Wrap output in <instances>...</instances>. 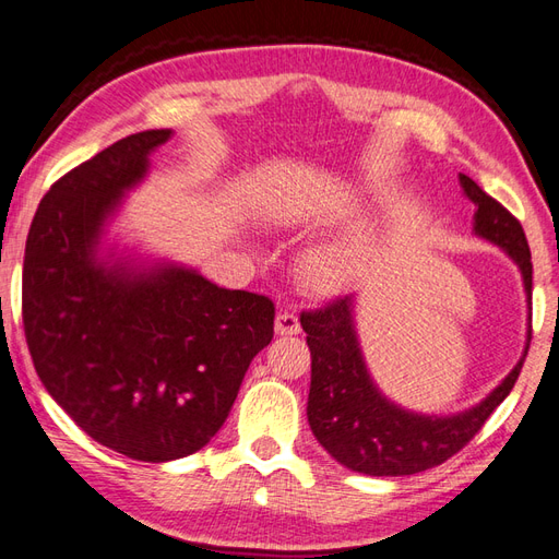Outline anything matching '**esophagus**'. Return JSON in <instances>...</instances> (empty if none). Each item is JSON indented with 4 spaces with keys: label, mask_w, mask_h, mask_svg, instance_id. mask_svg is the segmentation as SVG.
<instances>
[{
    "label": "esophagus",
    "mask_w": 559,
    "mask_h": 559,
    "mask_svg": "<svg viewBox=\"0 0 559 559\" xmlns=\"http://www.w3.org/2000/svg\"><path fill=\"white\" fill-rule=\"evenodd\" d=\"M275 332L280 336H294L301 332V322H298V316L292 310H280L275 318Z\"/></svg>",
    "instance_id": "esophagus-1"
}]
</instances>
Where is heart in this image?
<instances>
[{"label": "heart", "mask_w": 559, "mask_h": 559, "mask_svg": "<svg viewBox=\"0 0 559 559\" xmlns=\"http://www.w3.org/2000/svg\"><path fill=\"white\" fill-rule=\"evenodd\" d=\"M353 265V253L346 247H322L306 261L308 280L320 289H334L342 284Z\"/></svg>", "instance_id": "b5f03b06"}]
</instances>
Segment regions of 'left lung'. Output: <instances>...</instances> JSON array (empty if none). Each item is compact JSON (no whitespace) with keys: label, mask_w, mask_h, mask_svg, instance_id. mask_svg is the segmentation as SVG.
Listing matches in <instances>:
<instances>
[{"label":"left lung","mask_w":559,"mask_h":559,"mask_svg":"<svg viewBox=\"0 0 559 559\" xmlns=\"http://www.w3.org/2000/svg\"><path fill=\"white\" fill-rule=\"evenodd\" d=\"M460 187L474 203V235L496 243L520 267L531 310V251L520 221L460 173ZM310 348L308 425L320 445L344 467L370 476H405L441 465L465 448L496 407L508 399L522 372L531 342L510 374L467 411L425 415L386 399L367 370L356 330V294L301 312Z\"/></svg>","instance_id":"8db88e82"}]
</instances>
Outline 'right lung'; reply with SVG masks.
Returning <instances> with one entry per match:
<instances>
[{
    "label": "right lung",
    "instance_id": "obj_1",
    "mask_svg": "<svg viewBox=\"0 0 559 559\" xmlns=\"http://www.w3.org/2000/svg\"><path fill=\"white\" fill-rule=\"evenodd\" d=\"M170 138L130 134L66 173L39 201L23 261L37 377L87 437L142 462L201 451L275 334L267 296L106 247L122 199Z\"/></svg>",
    "mask_w": 559,
    "mask_h": 559
}]
</instances>
